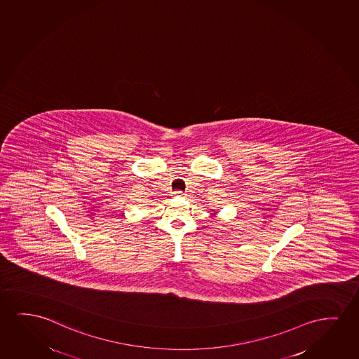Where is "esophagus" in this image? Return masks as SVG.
<instances>
[{
    "instance_id": "obj_1",
    "label": "esophagus",
    "mask_w": 359,
    "mask_h": 359,
    "mask_svg": "<svg viewBox=\"0 0 359 359\" xmlns=\"http://www.w3.org/2000/svg\"><path fill=\"white\" fill-rule=\"evenodd\" d=\"M174 195L177 197H182L184 194H182V191H175L174 192Z\"/></svg>"
}]
</instances>
